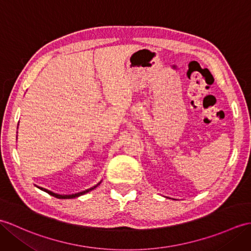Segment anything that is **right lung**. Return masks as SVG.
Masks as SVG:
<instances>
[{
  "label": "right lung",
  "instance_id": "right-lung-1",
  "mask_svg": "<svg viewBox=\"0 0 251 251\" xmlns=\"http://www.w3.org/2000/svg\"><path fill=\"white\" fill-rule=\"evenodd\" d=\"M99 184H100V182H99V183H98L96 186H94V187H92V188H90V189H86V190H84V191L78 192V194H74V195H59V194H55V192H52V191H50V190H48V189H46V188H43V187H38V186H37V187H38L39 189H42V190L46 191L47 194H49V195H51V196H53V197L57 198V199H73V198H77V197H80V196H82V195L86 194V192H89V191L93 190V189H94V188H96Z\"/></svg>",
  "mask_w": 251,
  "mask_h": 251
}]
</instances>
